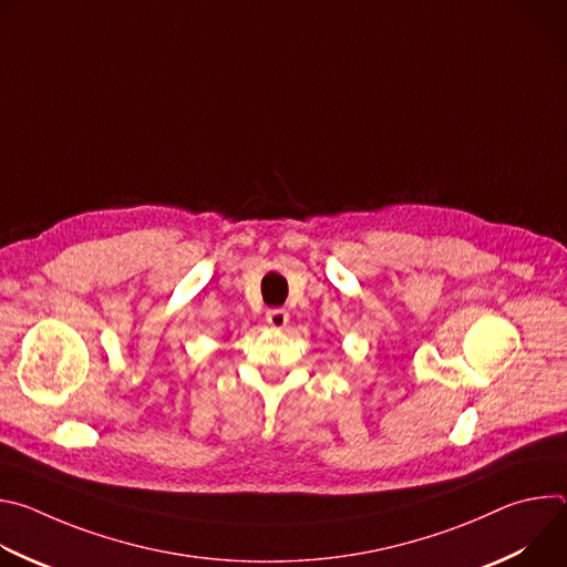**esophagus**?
I'll list each match as a JSON object with an SVG mask.
<instances>
[{
  "label": "esophagus",
  "instance_id": "esophagus-1",
  "mask_svg": "<svg viewBox=\"0 0 567 567\" xmlns=\"http://www.w3.org/2000/svg\"><path fill=\"white\" fill-rule=\"evenodd\" d=\"M267 322L271 328H276V330H282L287 322H289V311L287 309H282V307H276V309H269L267 311Z\"/></svg>",
  "mask_w": 567,
  "mask_h": 567
}]
</instances>
